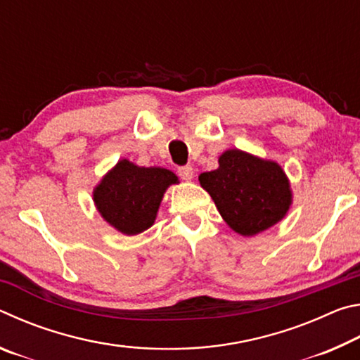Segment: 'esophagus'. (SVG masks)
I'll use <instances>...</instances> for the list:
<instances>
[{
  "mask_svg": "<svg viewBox=\"0 0 360 360\" xmlns=\"http://www.w3.org/2000/svg\"><path fill=\"white\" fill-rule=\"evenodd\" d=\"M178 173L181 176V179H184V181H192L193 179V168L191 165L181 167L178 169Z\"/></svg>",
  "mask_w": 360,
  "mask_h": 360,
  "instance_id": "34e87169",
  "label": "esophagus"
}]
</instances>
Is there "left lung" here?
<instances>
[{
    "label": "left lung",
    "mask_w": 360,
    "mask_h": 360,
    "mask_svg": "<svg viewBox=\"0 0 360 360\" xmlns=\"http://www.w3.org/2000/svg\"><path fill=\"white\" fill-rule=\"evenodd\" d=\"M217 162L198 181L231 230L254 236L283 221L294 195L278 162L240 149H227Z\"/></svg>",
    "instance_id": "8db88e82"
}]
</instances>
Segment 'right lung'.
Returning a JSON list of instances; mask_svg holds the SVG:
<instances>
[{"mask_svg":"<svg viewBox=\"0 0 360 360\" xmlns=\"http://www.w3.org/2000/svg\"><path fill=\"white\" fill-rule=\"evenodd\" d=\"M173 184L179 179L167 168L120 158L94 187V203L112 229L133 236L154 225L163 195Z\"/></svg>","mask_w":360,"mask_h":360,"instance_id":"add662e5","label":"right lung"}]
</instances>
